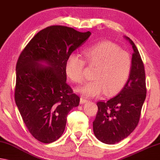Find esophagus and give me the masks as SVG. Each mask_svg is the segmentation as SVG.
Returning <instances> with one entry per match:
<instances>
[{
    "mask_svg": "<svg viewBox=\"0 0 160 160\" xmlns=\"http://www.w3.org/2000/svg\"><path fill=\"white\" fill-rule=\"evenodd\" d=\"M88 102V100L84 99V98H81V99H80V103H81V104H85V103H87V102Z\"/></svg>",
    "mask_w": 160,
    "mask_h": 160,
    "instance_id": "34e87169",
    "label": "esophagus"
}]
</instances>
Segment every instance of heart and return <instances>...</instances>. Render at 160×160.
Listing matches in <instances>:
<instances>
[{
    "mask_svg": "<svg viewBox=\"0 0 160 160\" xmlns=\"http://www.w3.org/2000/svg\"><path fill=\"white\" fill-rule=\"evenodd\" d=\"M88 65L95 66L94 80L78 87V94L86 97H94L105 92L113 95L120 92L128 81L132 69V58L129 52L109 41H102L83 51ZM86 62L77 54L68 56L66 62V74L72 82L79 83L84 78Z\"/></svg>",
    "mask_w": 160,
    "mask_h": 160,
    "instance_id": "heart-1",
    "label": "heart"
}]
</instances>
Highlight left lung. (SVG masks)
Instances as JSON below:
<instances>
[{
    "label": "left lung",
    "instance_id": "8db88e82",
    "mask_svg": "<svg viewBox=\"0 0 160 160\" xmlns=\"http://www.w3.org/2000/svg\"><path fill=\"white\" fill-rule=\"evenodd\" d=\"M126 38L134 50L129 78L116 97L107 102L97 103L98 112L93 122L96 137L107 144L122 141L134 131L139 123L147 94L143 61L133 41Z\"/></svg>",
    "mask_w": 160,
    "mask_h": 160
}]
</instances>
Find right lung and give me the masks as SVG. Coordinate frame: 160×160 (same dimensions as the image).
<instances>
[{
  "label": "right lung",
  "instance_id": "right-lung-1",
  "mask_svg": "<svg viewBox=\"0 0 160 160\" xmlns=\"http://www.w3.org/2000/svg\"><path fill=\"white\" fill-rule=\"evenodd\" d=\"M90 35L67 26H48L34 36L19 56L15 102L29 132L41 142L59 139L68 112L79 104L80 97L66 83L65 65ZM43 61L48 67H43Z\"/></svg>",
  "mask_w": 160,
  "mask_h": 160
}]
</instances>
